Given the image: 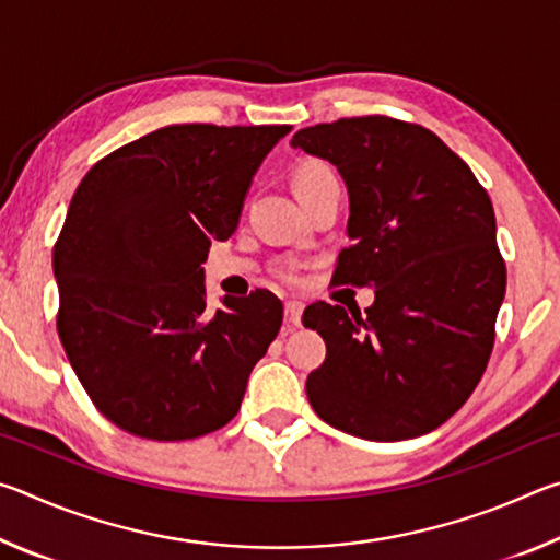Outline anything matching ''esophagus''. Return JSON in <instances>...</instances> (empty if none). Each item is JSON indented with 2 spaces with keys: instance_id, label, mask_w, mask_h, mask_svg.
Listing matches in <instances>:
<instances>
[{
  "instance_id": "1",
  "label": "esophagus",
  "mask_w": 560,
  "mask_h": 560,
  "mask_svg": "<svg viewBox=\"0 0 560 560\" xmlns=\"http://www.w3.org/2000/svg\"><path fill=\"white\" fill-rule=\"evenodd\" d=\"M301 314H303L301 301H287V318L291 326H301Z\"/></svg>"
}]
</instances>
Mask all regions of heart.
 <instances>
[{
	"label": "heart",
	"mask_w": 560,
	"mask_h": 560,
	"mask_svg": "<svg viewBox=\"0 0 560 560\" xmlns=\"http://www.w3.org/2000/svg\"><path fill=\"white\" fill-rule=\"evenodd\" d=\"M326 177H334V173H330L324 163H303L296 175V185L316 183V179H326Z\"/></svg>",
	"instance_id": "heart-1"
}]
</instances>
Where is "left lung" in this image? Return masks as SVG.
I'll use <instances>...</instances> for the list:
<instances>
[{
	"label": "left lung",
	"mask_w": 560,
	"mask_h": 560,
	"mask_svg": "<svg viewBox=\"0 0 560 560\" xmlns=\"http://www.w3.org/2000/svg\"><path fill=\"white\" fill-rule=\"evenodd\" d=\"M291 148L336 165L348 189L334 281L375 289L368 316L326 301L303 311L326 340L311 407L360 440L438 430L481 381L506 291L487 189L432 130L385 116L318 122Z\"/></svg>",
	"instance_id": "8db88e82"
}]
</instances>
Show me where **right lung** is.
<instances>
[{
  "mask_svg": "<svg viewBox=\"0 0 560 560\" xmlns=\"http://www.w3.org/2000/svg\"><path fill=\"white\" fill-rule=\"evenodd\" d=\"M291 126H167L98 160L54 246L59 338L120 430L175 442L224 428L283 318L271 291L207 308L212 242L234 234Z\"/></svg>",
  "mask_w": 560,
  "mask_h": 560,
  "instance_id": "add662e5",
  "label": "right lung"
}]
</instances>
